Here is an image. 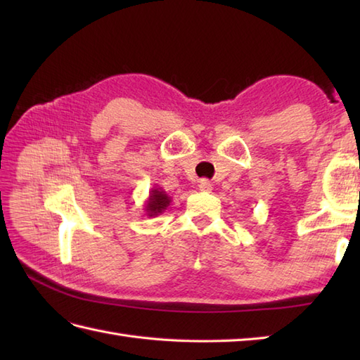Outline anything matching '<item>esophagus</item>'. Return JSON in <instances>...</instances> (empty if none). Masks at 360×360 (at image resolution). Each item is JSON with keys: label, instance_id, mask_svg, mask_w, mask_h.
<instances>
[{"label": "esophagus", "instance_id": "1", "mask_svg": "<svg viewBox=\"0 0 360 360\" xmlns=\"http://www.w3.org/2000/svg\"><path fill=\"white\" fill-rule=\"evenodd\" d=\"M200 190H202V192H212V184H210V181H207V179H202V181H200Z\"/></svg>", "mask_w": 360, "mask_h": 360}]
</instances>
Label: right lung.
Listing matches in <instances>:
<instances>
[{"mask_svg":"<svg viewBox=\"0 0 360 360\" xmlns=\"http://www.w3.org/2000/svg\"><path fill=\"white\" fill-rule=\"evenodd\" d=\"M172 202V198L168 196L160 187H153L150 190V195L145 201V212L147 217H158L159 213L167 210L168 205Z\"/></svg>","mask_w":360,"mask_h":360,"instance_id":"1","label":"right lung"}]
</instances>
